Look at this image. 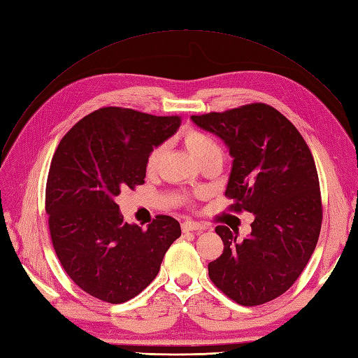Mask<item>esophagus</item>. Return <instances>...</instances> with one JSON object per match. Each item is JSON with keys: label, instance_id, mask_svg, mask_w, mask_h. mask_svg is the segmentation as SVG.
I'll return each instance as SVG.
<instances>
[{"label": "esophagus", "instance_id": "esophagus-1", "mask_svg": "<svg viewBox=\"0 0 358 358\" xmlns=\"http://www.w3.org/2000/svg\"><path fill=\"white\" fill-rule=\"evenodd\" d=\"M206 226L201 224V223H196V221H185V223H182V231H201L205 230Z\"/></svg>", "mask_w": 358, "mask_h": 358}]
</instances>
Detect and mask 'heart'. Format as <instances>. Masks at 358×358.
Returning <instances> with one entry per match:
<instances>
[{
  "instance_id": "obj_1",
  "label": "heart",
  "mask_w": 358,
  "mask_h": 358,
  "mask_svg": "<svg viewBox=\"0 0 358 358\" xmlns=\"http://www.w3.org/2000/svg\"><path fill=\"white\" fill-rule=\"evenodd\" d=\"M182 140H183V143H185V146L188 148V150L199 161H203L210 155H223V153H221L220 144L215 141V138H212L209 134L203 132L200 129L187 128L185 131L182 132ZM162 153H164V146H161V144L150 150L148 161H146V170L149 173L157 171L159 162H161V158H162ZM182 201L187 203V205H189L191 199L183 197Z\"/></svg>"
}]
</instances>
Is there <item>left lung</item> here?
Listing matches in <instances>:
<instances>
[{
    "label": "left lung",
    "mask_w": 358,
    "mask_h": 358,
    "mask_svg": "<svg viewBox=\"0 0 358 358\" xmlns=\"http://www.w3.org/2000/svg\"><path fill=\"white\" fill-rule=\"evenodd\" d=\"M191 119L234 157L229 209L255 214L243 241L235 229L215 227L224 250L208 265L209 278L241 306L273 301L296 282L320 238L322 200L312 152L294 124L262 102Z\"/></svg>",
    "instance_id": "left-lung-1"
}]
</instances>
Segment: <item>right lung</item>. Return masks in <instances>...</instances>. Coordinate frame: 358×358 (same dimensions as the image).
<instances>
[{"instance_id":"obj_1","label":"right lung","mask_w":358,"mask_h":358,"mask_svg":"<svg viewBox=\"0 0 358 358\" xmlns=\"http://www.w3.org/2000/svg\"><path fill=\"white\" fill-rule=\"evenodd\" d=\"M180 115L103 107L59 143L48 173L45 210L55 255L73 283L105 303L137 296L157 277L179 221L157 215L128 224L115 197L143 185L150 150L176 132Z\"/></svg>"}]
</instances>
